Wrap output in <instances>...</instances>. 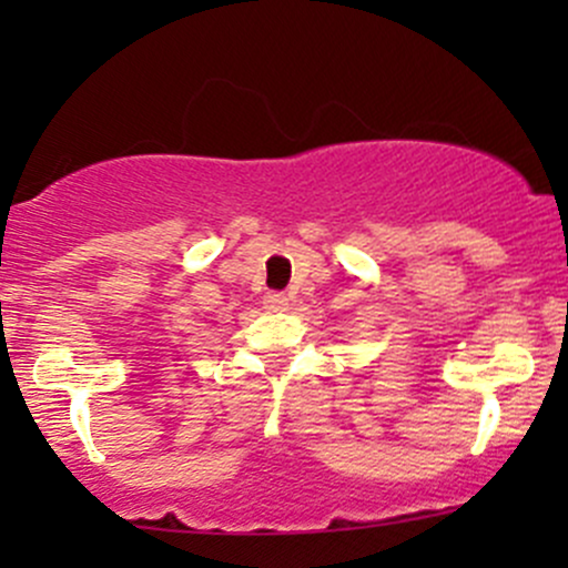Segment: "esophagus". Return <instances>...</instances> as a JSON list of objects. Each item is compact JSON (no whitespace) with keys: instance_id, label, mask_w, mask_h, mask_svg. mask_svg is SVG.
Wrapping results in <instances>:
<instances>
[{"instance_id":"esophagus-1","label":"esophagus","mask_w":568,"mask_h":568,"mask_svg":"<svg viewBox=\"0 0 568 568\" xmlns=\"http://www.w3.org/2000/svg\"><path fill=\"white\" fill-rule=\"evenodd\" d=\"M264 304H266V310L283 312L285 306H288V296H285V293H270V296L264 298Z\"/></svg>"}]
</instances>
